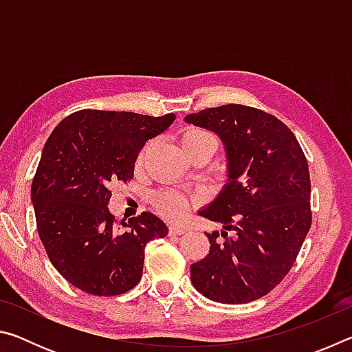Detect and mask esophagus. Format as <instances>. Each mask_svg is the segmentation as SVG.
<instances>
[{"label":"esophagus","mask_w":352,"mask_h":352,"mask_svg":"<svg viewBox=\"0 0 352 352\" xmlns=\"http://www.w3.org/2000/svg\"><path fill=\"white\" fill-rule=\"evenodd\" d=\"M186 233V230L182 228V226H177V225H170L169 226V234L170 236H182Z\"/></svg>","instance_id":"obj_1"}]
</instances>
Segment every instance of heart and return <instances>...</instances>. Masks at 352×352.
Here are the masks:
<instances>
[{
	"mask_svg": "<svg viewBox=\"0 0 352 352\" xmlns=\"http://www.w3.org/2000/svg\"><path fill=\"white\" fill-rule=\"evenodd\" d=\"M182 144L184 151H190V148L205 146V144H211L216 147V140H214V136L210 132H206V130H201L197 127H189L186 130H183ZM142 160H144V153H141L138 157V164L142 162ZM155 204H157L158 211L164 214L166 217H169L172 220H178L188 212L189 205H190V197H188L184 192H180V190L168 189L157 194V197H155Z\"/></svg>",
	"mask_w": 352,
	"mask_h": 352,
	"instance_id": "heart-1",
	"label": "heart"
}]
</instances>
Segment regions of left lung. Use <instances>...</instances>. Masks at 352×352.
<instances>
[{"label":"left lung","instance_id":"1","mask_svg":"<svg viewBox=\"0 0 352 352\" xmlns=\"http://www.w3.org/2000/svg\"><path fill=\"white\" fill-rule=\"evenodd\" d=\"M184 121L217 133L228 158V182L200 211L225 230L205 233L210 252L190 265V281L223 305L258 300L290 272L311 228L305 152L284 122L253 107L220 105Z\"/></svg>","mask_w":352,"mask_h":352}]
</instances>
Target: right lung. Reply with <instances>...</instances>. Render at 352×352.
Segmentation results:
<instances>
[{
    "label": "right lung",
    "instance_id": "1",
    "mask_svg": "<svg viewBox=\"0 0 352 352\" xmlns=\"http://www.w3.org/2000/svg\"><path fill=\"white\" fill-rule=\"evenodd\" d=\"M175 115L79 110L52 130L31 188L41 242L56 270L90 295L126 294L140 283L146 243L168 236L152 212L119 226L109 208L111 182L133 178L146 141Z\"/></svg>",
    "mask_w": 352,
    "mask_h": 352
}]
</instances>
